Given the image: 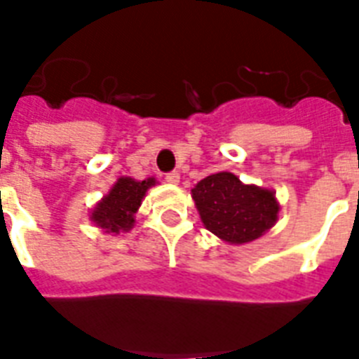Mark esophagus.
<instances>
[{
    "label": "esophagus",
    "instance_id": "esophagus-1",
    "mask_svg": "<svg viewBox=\"0 0 359 359\" xmlns=\"http://www.w3.org/2000/svg\"><path fill=\"white\" fill-rule=\"evenodd\" d=\"M165 180H168L169 184H177L180 180L179 171H171V173H165Z\"/></svg>",
    "mask_w": 359,
    "mask_h": 359
}]
</instances>
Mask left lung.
<instances>
[{
    "mask_svg": "<svg viewBox=\"0 0 359 359\" xmlns=\"http://www.w3.org/2000/svg\"><path fill=\"white\" fill-rule=\"evenodd\" d=\"M205 228L231 245L258 239L277 222L275 194L243 184L233 173H216L199 180L191 190Z\"/></svg>",
    "mask_w": 359,
    "mask_h": 359,
    "instance_id": "1",
    "label": "left lung"
}]
</instances>
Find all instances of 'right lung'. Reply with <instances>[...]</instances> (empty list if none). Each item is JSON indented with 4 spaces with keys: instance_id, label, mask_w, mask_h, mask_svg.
Instances as JSON below:
<instances>
[{
    "instance_id": "obj_1",
    "label": "right lung",
    "mask_w": 359,
    "mask_h": 359,
    "mask_svg": "<svg viewBox=\"0 0 359 359\" xmlns=\"http://www.w3.org/2000/svg\"><path fill=\"white\" fill-rule=\"evenodd\" d=\"M154 179L133 180L128 177L118 179L113 190L101 199L92 210V220L100 228L107 229V233H120L133 228V215L143 201L144 194L150 186H154Z\"/></svg>"
}]
</instances>
